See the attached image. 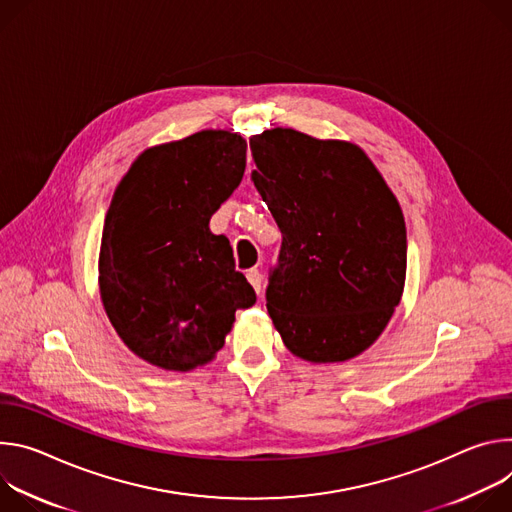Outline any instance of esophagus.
<instances>
[{"label": "esophagus", "mask_w": 512, "mask_h": 512, "mask_svg": "<svg viewBox=\"0 0 512 512\" xmlns=\"http://www.w3.org/2000/svg\"><path fill=\"white\" fill-rule=\"evenodd\" d=\"M246 276H248V280H250V285L254 287V291L260 295V291H262V274H260V270H258V268H250V270L246 272Z\"/></svg>", "instance_id": "obj_1"}]
</instances>
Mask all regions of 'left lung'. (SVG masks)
<instances>
[{"instance_id":"left-lung-1","label":"left lung","mask_w":512,"mask_h":512,"mask_svg":"<svg viewBox=\"0 0 512 512\" xmlns=\"http://www.w3.org/2000/svg\"><path fill=\"white\" fill-rule=\"evenodd\" d=\"M252 181L282 234L266 309L282 342L309 362L370 348L399 305L407 227L399 201L354 144L295 130L250 138Z\"/></svg>"}]
</instances>
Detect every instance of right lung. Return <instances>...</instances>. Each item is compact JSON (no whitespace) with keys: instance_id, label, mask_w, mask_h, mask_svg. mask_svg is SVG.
I'll return each instance as SVG.
<instances>
[{"instance_id":"right-lung-1","label":"right lung","mask_w":512,"mask_h":512,"mask_svg":"<svg viewBox=\"0 0 512 512\" xmlns=\"http://www.w3.org/2000/svg\"><path fill=\"white\" fill-rule=\"evenodd\" d=\"M238 134L203 130L142 152L113 193L99 252L105 313L124 344L164 370L209 362L256 293L209 219L246 170Z\"/></svg>"}]
</instances>
